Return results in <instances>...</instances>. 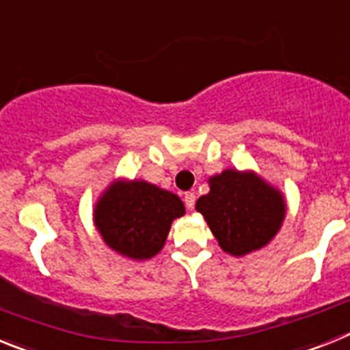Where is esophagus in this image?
<instances>
[{
	"label": "esophagus",
	"instance_id": "esophagus-1",
	"mask_svg": "<svg viewBox=\"0 0 350 350\" xmlns=\"http://www.w3.org/2000/svg\"><path fill=\"white\" fill-rule=\"evenodd\" d=\"M184 203H185V206H187V210H193L194 203H196V196H194V193H185Z\"/></svg>",
	"mask_w": 350,
	"mask_h": 350
}]
</instances>
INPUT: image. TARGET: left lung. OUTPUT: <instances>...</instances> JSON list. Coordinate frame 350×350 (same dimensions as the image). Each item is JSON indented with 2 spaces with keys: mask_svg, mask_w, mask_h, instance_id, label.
I'll list each match as a JSON object with an SVG mask.
<instances>
[{
  "mask_svg": "<svg viewBox=\"0 0 350 350\" xmlns=\"http://www.w3.org/2000/svg\"><path fill=\"white\" fill-rule=\"evenodd\" d=\"M210 193L196 202L219 245L231 256H245L270 243L286 217L279 189L254 172L224 170L208 178Z\"/></svg>",
  "mask_w": 350,
  "mask_h": 350,
  "instance_id": "obj_1",
  "label": "left lung"
}]
</instances>
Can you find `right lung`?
<instances>
[{"mask_svg": "<svg viewBox=\"0 0 350 350\" xmlns=\"http://www.w3.org/2000/svg\"><path fill=\"white\" fill-rule=\"evenodd\" d=\"M184 213L177 194L145 180H117L96 202L94 224L110 249L144 261L165 247L172 222Z\"/></svg>", "mask_w": 350, "mask_h": 350, "instance_id": "add662e5", "label": "right lung"}]
</instances>
